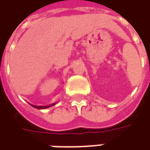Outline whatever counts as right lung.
<instances>
[{
    "label": "right lung",
    "mask_w": 150,
    "mask_h": 150,
    "mask_svg": "<svg viewBox=\"0 0 150 150\" xmlns=\"http://www.w3.org/2000/svg\"><path fill=\"white\" fill-rule=\"evenodd\" d=\"M55 104H50V105H47V106H35V105H32L33 107L35 108H38V109H45V108H49V107H51V106H53V105H54Z\"/></svg>",
    "instance_id": "right-lung-1"
}]
</instances>
